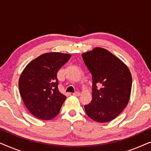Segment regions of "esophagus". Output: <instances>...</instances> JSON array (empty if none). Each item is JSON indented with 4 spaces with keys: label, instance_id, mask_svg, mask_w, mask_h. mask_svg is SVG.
<instances>
[{
    "label": "esophagus",
    "instance_id": "34e87169",
    "mask_svg": "<svg viewBox=\"0 0 151 151\" xmlns=\"http://www.w3.org/2000/svg\"><path fill=\"white\" fill-rule=\"evenodd\" d=\"M73 96H80V93L79 92H78V91H76L75 93H73Z\"/></svg>",
    "mask_w": 151,
    "mask_h": 151
}]
</instances>
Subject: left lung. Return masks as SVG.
Returning <instances> with one entry per match:
<instances>
[{
  "label": "left lung",
  "instance_id": "obj_1",
  "mask_svg": "<svg viewBox=\"0 0 151 151\" xmlns=\"http://www.w3.org/2000/svg\"><path fill=\"white\" fill-rule=\"evenodd\" d=\"M92 75V100L84 105L93 120L107 122L120 114L129 103L132 77L127 66L106 49L96 47L82 54Z\"/></svg>",
  "mask_w": 151,
  "mask_h": 151
}]
</instances>
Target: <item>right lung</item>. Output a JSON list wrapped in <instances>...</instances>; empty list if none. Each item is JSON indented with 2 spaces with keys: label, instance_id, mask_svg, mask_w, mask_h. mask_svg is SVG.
<instances>
[{
  "label": "right lung",
  "instance_id": "obj_1",
  "mask_svg": "<svg viewBox=\"0 0 151 151\" xmlns=\"http://www.w3.org/2000/svg\"><path fill=\"white\" fill-rule=\"evenodd\" d=\"M71 56L44 53L30 62L20 75V96L27 109L37 118L49 120L59 113L67 97L59 91L57 73Z\"/></svg>",
  "mask_w": 151,
  "mask_h": 151
}]
</instances>
